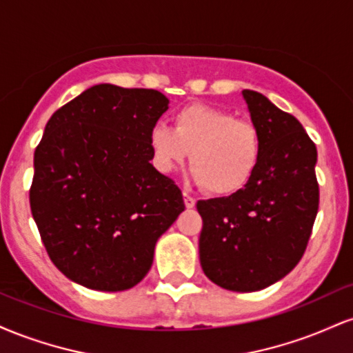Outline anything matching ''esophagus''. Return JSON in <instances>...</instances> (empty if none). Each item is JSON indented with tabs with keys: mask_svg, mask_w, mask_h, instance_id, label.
<instances>
[{
	"mask_svg": "<svg viewBox=\"0 0 353 353\" xmlns=\"http://www.w3.org/2000/svg\"><path fill=\"white\" fill-rule=\"evenodd\" d=\"M184 204L188 209H192L194 205H196V199H194V197H190L189 194L184 192Z\"/></svg>",
	"mask_w": 353,
	"mask_h": 353,
	"instance_id": "obj_1",
	"label": "esophagus"
}]
</instances>
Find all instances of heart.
Segmentation results:
<instances>
[{
  "label": "heart",
  "mask_w": 353,
  "mask_h": 353,
  "mask_svg": "<svg viewBox=\"0 0 353 353\" xmlns=\"http://www.w3.org/2000/svg\"><path fill=\"white\" fill-rule=\"evenodd\" d=\"M148 144L152 165L161 174L181 168L190 152L192 181L219 197L245 189L262 159L257 125L205 104L179 109L172 117V129L152 125Z\"/></svg>",
  "instance_id": "b5f03b06"
}]
</instances>
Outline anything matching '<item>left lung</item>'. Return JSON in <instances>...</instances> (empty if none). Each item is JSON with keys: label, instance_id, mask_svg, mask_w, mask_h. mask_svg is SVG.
I'll list each match as a JSON object with an SVG mask.
<instances>
[{"label": "left lung", "instance_id": "8db88e82", "mask_svg": "<svg viewBox=\"0 0 353 353\" xmlns=\"http://www.w3.org/2000/svg\"><path fill=\"white\" fill-rule=\"evenodd\" d=\"M262 159L245 189L199 201V259L219 287L255 292L285 277L305 252L319 210L317 148L302 124L264 94L244 89Z\"/></svg>", "mask_w": 353, "mask_h": 353}]
</instances>
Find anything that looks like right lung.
<instances>
[{
	"instance_id": "1",
	"label": "right lung",
	"mask_w": 353,
	"mask_h": 353,
	"mask_svg": "<svg viewBox=\"0 0 353 353\" xmlns=\"http://www.w3.org/2000/svg\"><path fill=\"white\" fill-rule=\"evenodd\" d=\"M168 104L156 89L96 84L48 121L30 205L48 255L70 281L103 292L134 287L184 210L148 144Z\"/></svg>"
}]
</instances>
